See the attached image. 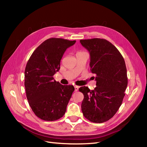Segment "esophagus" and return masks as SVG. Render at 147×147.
Segmentation results:
<instances>
[{
  "label": "esophagus",
  "instance_id": "1",
  "mask_svg": "<svg viewBox=\"0 0 147 147\" xmlns=\"http://www.w3.org/2000/svg\"><path fill=\"white\" fill-rule=\"evenodd\" d=\"M74 88H75V91H77L78 90L79 87L78 86H74Z\"/></svg>",
  "mask_w": 147,
  "mask_h": 147
}]
</instances>
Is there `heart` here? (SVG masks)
Masks as SVG:
<instances>
[{"instance_id": "heart-1", "label": "heart", "mask_w": 147, "mask_h": 147, "mask_svg": "<svg viewBox=\"0 0 147 147\" xmlns=\"http://www.w3.org/2000/svg\"><path fill=\"white\" fill-rule=\"evenodd\" d=\"M78 53H82V52H80H80H78Z\"/></svg>"}]
</instances>
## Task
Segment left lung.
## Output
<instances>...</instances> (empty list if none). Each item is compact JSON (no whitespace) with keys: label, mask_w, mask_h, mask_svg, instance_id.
Instances as JSON below:
<instances>
[{"label":"left lung","mask_w":147,"mask_h":147,"mask_svg":"<svg viewBox=\"0 0 147 147\" xmlns=\"http://www.w3.org/2000/svg\"><path fill=\"white\" fill-rule=\"evenodd\" d=\"M90 53V66L96 74V87L90 90L82 86V111L90 121L101 123L112 118L121 106L127 85L125 61L113 44L105 39L80 40Z\"/></svg>","instance_id":"1"}]
</instances>
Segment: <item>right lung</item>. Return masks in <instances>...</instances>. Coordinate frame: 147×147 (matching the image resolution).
Returning <instances> with one entry per match:
<instances>
[{"label": "right lung", "mask_w": 147, "mask_h": 147, "mask_svg": "<svg viewBox=\"0 0 147 147\" xmlns=\"http://www.w3.org/2000/svg\"><path fill=\"white\" fill-rule=\"evenodd\" d=\"M75 40L51 38L40 44L26 64L24 86L29 104L35 115L45 121L63 117L75 88L63 85L53 78L60 69L64 52Z\"/></svg>", "instance_id": "right-lung-1"}]
</instances>
